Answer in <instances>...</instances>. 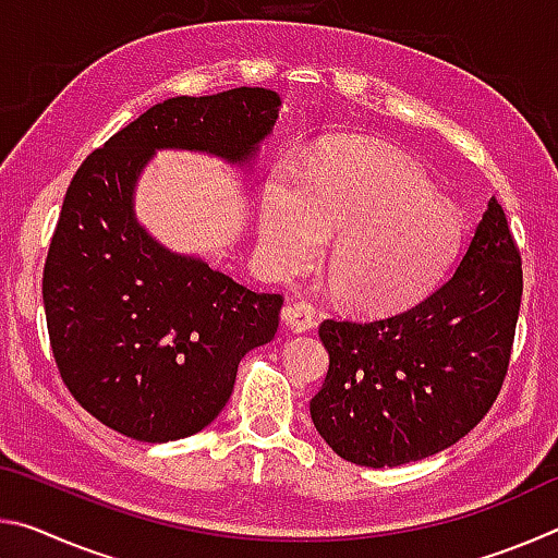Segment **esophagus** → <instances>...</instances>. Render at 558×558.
Masks as SVG:
<instances>
[{
    "label": "esophagus",
    "mask_w": 558,
    "mask_h": 558,
    "mask_svg": "<svg viewBox=\"0 0 558 558\" xmlns=\"http://www.w3.org/2000/svg\"><path fill=\"white\" fill-rule=\"evenodd\" d=\"M282 323H286L292 332H310V329L317 327L315 313L307 302H295V305H288L282 310Z\"/></svg>",
    "instance_id": "34e87169"
}]
</instances>
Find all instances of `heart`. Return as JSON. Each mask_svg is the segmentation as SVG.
I'll use <instances>...</instances> for the list:
<instances>
[{
	"mask_svg": "<svg viewBox=\"0 0 558 558\" xmlns=\"http://www.w3.org/2000/svg\"><path fill=\"white\" fill-rule=\"evenodd\" d=\"M332 235L337 295L356 310H391L426 295L448 270L462 219L415 159L356 143L327 149L302 179L280 167L263 189L260 248L272 268H307Z\"/></svg>",
	"mask_w": 558,
	"mask_h": 558,
	"instance_id": "b5f03b06",
	"label": "heart"
}]
</instances>
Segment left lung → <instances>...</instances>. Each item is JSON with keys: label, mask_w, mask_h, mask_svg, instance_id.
Instances as JSON below:
<instances>
[{"label": "left lung", "mask_w": 558, "mask_h": 558, "mask_svg": "<svg viewBox=\"0 0 558 558\" xmlns=\"http://www.w3.org/2000/svg\"><path fill=\"white\" fill-rule=\"evenodd\" d=\"M519 302L522 258L493 196L456 272L426 300L369 323L319 325L329 369L310 401L317 433L364 468L450 448L502 389Z\"/></svg>", "instance_id": "left-lung-1"}]
</instances>
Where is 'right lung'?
<instances>
[{"instance_id":"1","label":"right lung","mask_w":558,"mask_h":558,"mask_svg":"<svg viewBox=\"0 0 558 558\" xmlns=\"http://www.w3.org/2000/svg\"><path fill=\"white\" fill-rule=\"evenodd\" d=\"M278 110L268 88L157 102L65 192L44 266L53 359L73 399L122 436L167 442L209 426L243 354L276 337L282 305L153 239L135 216L137 179L159 149L248 167Z\"/></svg>"}]
</instances>
